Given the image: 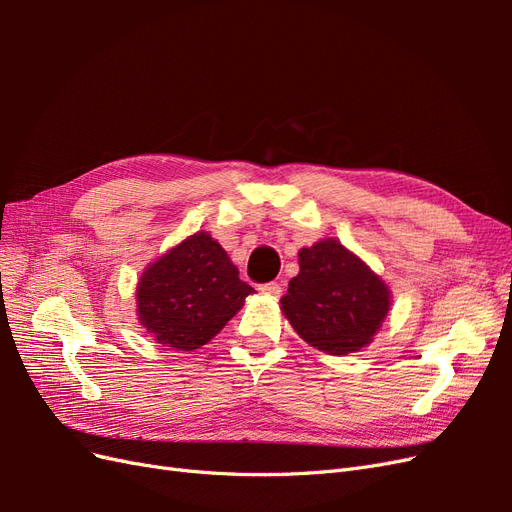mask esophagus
Wrapping results in <instances>:
<instances>
[{"label":"esophagus","mask_w":512,"mask_h":512,"mask_svg":"<svg viewBox=\"0 0 512 512\" xmlns=\"http://www.w3.org/2000/svg\"><path fill=\"white\" fill-rule=\"evenodd\" d=\"M260 292L271 294V297H280L282 294V286L277 282H269V284H260Z\"/></svg>","instance_id":"1"}]
</instances>
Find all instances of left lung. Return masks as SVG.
<instances>
[{"mask_svg": "<svg viewBox=\"0 0 512 512\" xmlns=\"http://www.w3.org/2000/svg\"><path fill=\"white\" fill-rule=\"evenodd\" d=\"M282 309L307 344L329 354H350L371 342L389 314V288L335 239L299 252Z\"/></svg>", "mask_w": 512, "mask_h": 512, "instance_id": "left-lung-1", "label": "left lung"}]
</instances>
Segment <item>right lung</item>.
Listing matches in <instances>:
<instances>
[{
    "label": "right lung",
    "mask_w": 512,
    "mask_h": 512,
    "mask_svg": "<svg viewBox=\"0 0 512 512\" xmlns=\"http://www.w3.org/2000/svg\"><path fill=\"white\" fill-rule=\"evenodd\" d=\"M252 292L222 245L196 232L143 273L136 288L138 320L158 344L196 350L224 329Z\"/></svg>",
    "instance_id": "obj_1"
}]
</instances>
